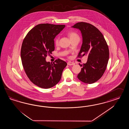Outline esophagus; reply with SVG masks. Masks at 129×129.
<instances>
[{"label": "esophagus", "mask_w": 129, "mask_h": 129, "mask_svg": "<svg viewBox=\"0 0 129 129\" xmlns=\"http://www.w3.org/2000/svg\"><path fill=\"white\" fill-rule=\"evenodd\" d=\"M68 65H74L75 63L73 62H71V61H69L67 63Z\"/></svg>", "instance_id": "obj_1"}]
</instances>
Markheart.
I'll return each mask as SVG.
<instances>
[{"label":"heart","mask_w":129,"mask_h":129,"mask_svg":"<svg viewBox=\"0 0 129 129\" xmlns=\"http://www.w3.org/2000/svg\"><path fill=\"white\" fill-rule=\"evenodd\" d=\"M68 36L70 37V39L74 38L75 37H78V36L76 33L73 32V31H70L68 33ZM56 45H58L59 43V38L58 37H56L54 41Z\"/></svg>","instance_id":"obj_1"}]
</instances>
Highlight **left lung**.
Wrapping results in <instances>:
<instances>
[{"label":"left lung","instance_id":"1","mask_svg":"<svg viewBox=\"0 0 129 129\" xmlns=\"http://www.w3.org/2000/svg\"><path fill=\"white\" fill-rule=\"evenodd\" d=\"M72 27L79 29L82 34L78 57L88 56L86 63L79 64L82 68L78 78L85 83H94L101 78L106 69L109 57L108 46L101 31L90 23L79 22Z\"/></svg>","mask_w":129,"mask_h":129}]
</instances>
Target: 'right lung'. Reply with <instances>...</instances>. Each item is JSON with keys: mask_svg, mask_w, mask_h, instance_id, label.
I'll return each mask as SVG.
<instances>
[{"mask_svg": "<svg viewBox=\"0 0 129 129\" xmlns=\"http://www.w3.org/2000/svg\"><path fill=\"white\" fill-rule=\"evenodd\" d=\"M65 27V25L39 24L23 40L21 58L24 70L30 81L40 87L47 89L55 86L67 65L59 59L53 63L46 61L47 55L54 50L55 37Z\"/></svg>", "mask_w": 129, "mask_h": 129, "instance_id": "1", "label": "right lung"}]
</instances>
